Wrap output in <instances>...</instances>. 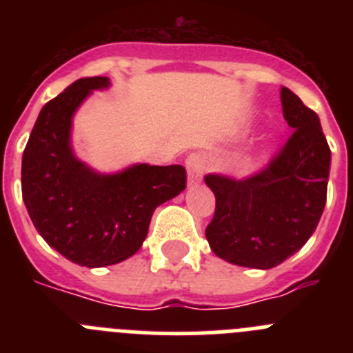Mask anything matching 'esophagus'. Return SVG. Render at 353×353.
Instances as JSON below:
<instances>
[{
	"instance_id": "esophagus-1",
	"label": "esophagus",
	"mask_w": 353,
	"mask_h": 353,
	"mask_svg": "<svg viewBox=\"0 0 353 353\" xmlns=\"http://www.w3.org/2000/svg\"><path fill=\"white\" fill-rule=\"evenodd\" d=\"M207 157L201 154H191L187 157L185 161V168H187V183L189 187L198 185L201 176H203V171L207 170Z\"/></svg>"
}]
</instances>
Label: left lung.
Segmentation results:
<instances>
[{
	"label": "left lung",
	"mask_w": 353,
	"mask_h": 353,
	"mask_svg": "<svg viewBox=\"0 0 353 353\" xmlns=\"http://www.w3.org/2000/svg\"><path fill=\"white\" fill-rule=\"evenodd\" d=\"M292 136L279 154L245 179L207 174L215 212L205 230L212 251L251 269H272L316 230L327 201L330 148L320 118L292 90L281 88Z\"/></svg>",
	"instance_id": "8db88e82"
}]
</instances>
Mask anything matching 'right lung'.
I'll list each match as a JSON object with an SVG mask.
<instances>
[{
    "label": "right lung",
    "mask_w": 353,
    "mask_h": 353,
    "mask_svg": "<svg viewBox=\"0 0 353 353\" xmlns=\"http://www.w3.org/2000/svg\"><path fill=\"white\" fill-rule=\"evenodd\" d=\"M108 77H83L43 105L23 154V199L37 232L81 267H105L132 256L154 210L185 189V168L134 164L101 174L74 155L72 117Z\"/></svg>",
    "instance_id": "right-lung-1"
}]
</instances>
